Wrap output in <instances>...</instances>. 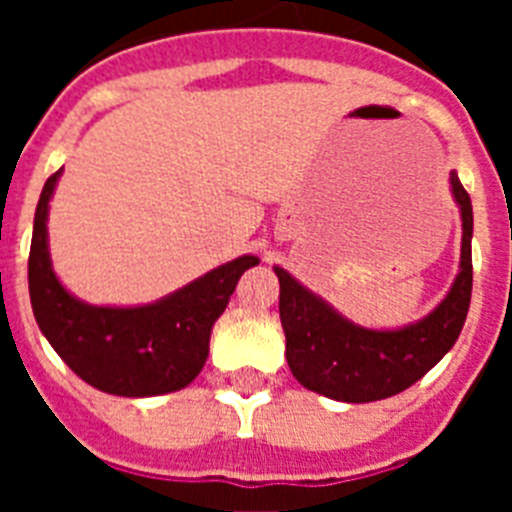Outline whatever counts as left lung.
<instances>
[{"mask_svg": "<svg viewBox=\"0 0 512 512\" xmlns=\"http://www.w3.org/2000/svg\"><path fill=\"white\" fill-rule=\"evenodd\" d=\"M451 192L464 228L461 271L446 300L420 323L402 330L359 328L274 266L287 364L302 387L341 402L384 400L425 377L454 346L472 300V200L456 171Z\"/></svg>", "mask_w": 512, "mask_h": 512, "instance_id": "8db88e82", "label": "left lung"}]
</instances>
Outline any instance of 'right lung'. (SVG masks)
<instances>
[{
  "label": "right lung",
  "instance_id": "obj_1",
  "mask_svg": "<svg viewBox=\"0 0 512 512\" xmlns=\"http://www.w3.org/2000/svg\"><path fill=\"white\" fill-rule=\"evenodd\" d=\"M61 171L48 176L35 210L27 282L35 320L71 372L120 397H153L187 387L207 361L210 330L241 274L259 264L241 256L164 300L143 307H94L71 297L51 269L48 202Z\"/></svg>",
  "mask_w": 512,
  "mask_h": 512
}]
</instances>
